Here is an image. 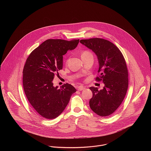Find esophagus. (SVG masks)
<instances>
[{
  "label": "esophagus",
  "instance_id": "1",
  "mask_svg": "<svg viewBox=\"0 0 151 151\" xmlns=\"http://www.w3.org/2000/svg\"><path fill=\"white\" fill-rule=\"evenodd\" d=\"M85 88H86L85 86H79L78 87L77 89H78V91H83V90H84Z\"/></svg>",
  "mask_w": 151,
  "mask_h": 151
}]
</instances>
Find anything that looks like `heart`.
I'll list each match as a JSON object with an SVG mask.
<instances>
[{"label": "heart", "mask_w": 151, "mask_h": 151, "mask_svg": "<svg viewBox=\"0 0 151 151\" xmlns=\"http://www.w3.org/2000/svg\"><path fill=\"white\" fill-rule=\"evenodd\" d=\"M92 55L88 51H84L83 53H82V55H81V57L82 56H87V55Z\"/></svg>", "instance_id": "heart-1"}]
</instances>
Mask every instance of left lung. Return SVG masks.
Segmentation results:
<instances>
[{"label":"left lung","mask_w":151,"mask_h":151,"mask_svg":"<svg viewBox=\"0 0 151 151\" xmlns=\"http://www.w3.org/2000/svg\"><path fill=\"white\" fill-rule=\"evenodd\" d=\"M97 56L99 76L96 80L102 81L103 89L91 86L93 96L89 106L98 115L105 117L113 114L120 106L129 86V74L126 63L119 49L111 42L102 38L80 40Z\"/></svg>","instance_id":"8db88e82"}]
</instances>
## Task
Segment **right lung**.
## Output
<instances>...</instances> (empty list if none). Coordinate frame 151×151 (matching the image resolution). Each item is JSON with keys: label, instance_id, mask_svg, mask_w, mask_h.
<instances>
[{"label": "right lung", "instance_id": "right-lung-1", "mask_svg": "<svg viewBox=\"0 0 151 151\" xmlns=\"http://www.w3.org/2000/svg\"><path fill=\"white\" fill-rule=\"evenodd\" d=\"M79 40H47L29 55L23 68L22 84L25 94L34 110L42 117H58L68 105L76 89L68 83L60 88L53 80L63 68V56L74 49Z\"/></svg>", "mask_w": 151, "mask_h": 151}]
</instances>
